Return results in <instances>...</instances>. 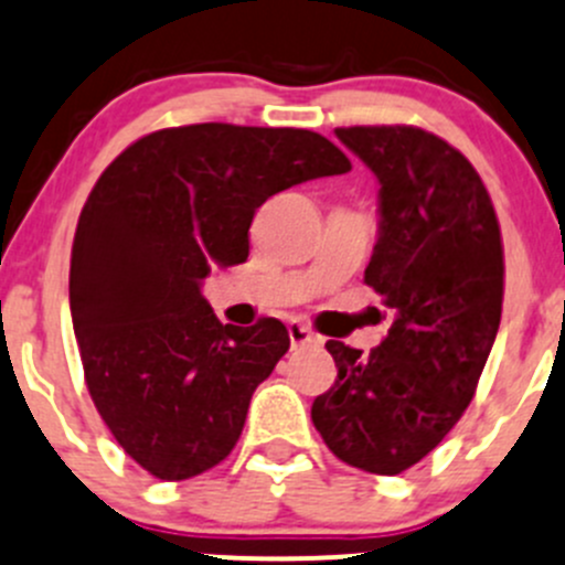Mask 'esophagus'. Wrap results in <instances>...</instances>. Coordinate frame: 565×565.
Wrapping results in <instances>:
<instances>
[{"instance_id":"34e87169","label":"esophagus","mask_w":565,"mask_h":565,"mask_svg":"<svg viewBox=\"0 0 565 565\" xmlns=\"http://www.w3.org/2000/svg\"><path fill=\"white\" fill-rule=\"evenodd\" d=\"M287 331H289V342H292V348H303V344H320V337H317L311 328H306L303 322H289Z\"/></svg>"}]
</instances>
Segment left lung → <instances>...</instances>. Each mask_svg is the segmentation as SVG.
I'll return each instance as SVG.
<instances>
[{
  "label": "left lung",
  "instance_id": "left-lung-1",
  "mask_svg": "<svg viewBox=\"0 0 565 565\" xmlns=\"http://www.w3.org/2000/svg\"><path fill=\"white\" fill-rule=\"evenodd\" d=\"M377 184L366 287L392 309L370 353L328 339L337 381L311 422L339 461L399 475L456 428L472 403L502 317V237L472 162L416 126L337 129Z\"/></svg>",
  "mask_w": 565,
  "mask_h": 565
}]
</instances>
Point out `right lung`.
Here are the masks:
<instances>
[{"instance_id": "add662e5", "label": "right lung", "mask_w": 565, "mask_h": 565, "mask_svg": "<svg viewBox=\"0 0 565 565\" xmlns=\"http://www.w3.org/2000/svg\"><path fill=\"white\" fill-rule=\"evenodd\" d=\"M348 171L317 131L193 124L140 137L98 177L71 248V320L87 392L146 472L188 480L234 450L289 333L273 317L223 326L201 281L248 259L270 195Z\"/></svg>"}]
</instances>
